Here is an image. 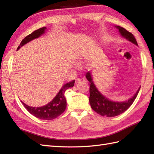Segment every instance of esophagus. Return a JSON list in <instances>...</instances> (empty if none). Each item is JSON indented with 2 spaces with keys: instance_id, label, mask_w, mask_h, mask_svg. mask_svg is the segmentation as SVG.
<instances>
[{
  "instance_id": "obj_1",
  "label": "esophagus",
  "mask_w": 154,
  "mask_h": 154,
  "mask_svg": "<svg viewBox=\"0 0 154 154\" xmlns=\"http://www.w3.org/2000/svg\"><path fill=\"white\" fill-rule=\"evenodd\" d=\"M81 81V79H75V83L76 84H77V83H79V82Z\"/></svg>"
}]
</instances>
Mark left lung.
Returning <instances> with one entry per match:
<instances>
[{
  "label": "left lung",
  "instance_id": "1",
  "mask_svg": "<svg viewBox=\"0 0 154 154\" xmlns=\"http://www.w3.org/2000/svg\"><path fill=\"white\" fill-rule=\"evenodd\" d=\"M115 28L119 30L121 36L138 46V43L132 34L119 26H115ZM85 77L90 83V97L89 99L91 106L93 110L103 116L114 117L125 112L134 103L140 89V87H139L136 93L128 100L117 102L109 99L100 92L94 83L91 71L87 72Z\"/></svg>",
  "mask_w": 154,
  "mask_h": 154
}]
</instances>
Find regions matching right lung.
<instances>
[{
  "instance_id": "right-lung-1",
  "label": "right lung",
  "mask_w": 154,
  "mask_h": 154,
  "mask_svg": "<svg viewBox=\"0 0 154 154\" xmlns=\"http://www.w3.org/2000/svg\"><path fill=\"white\" fill-rule=\"evenodd\" d=\"M46 30V27L41 28L38 30H35L30 35H27L21 42L20 44L17 48V51L23 45L26 44L28 42L42 36V35L45 34V32ZM74 83L75 80H73L71 82L63 85L58 93L56 94V96L54 98V99L43 106L32 107L27 105L26 104L23 103L22 100L20 101L28 112L35 117L42 120H53L59 116H60L66 109L67 101L65 97V92L69 88L73 87Z\"/></svg>"
}]
</instances>
